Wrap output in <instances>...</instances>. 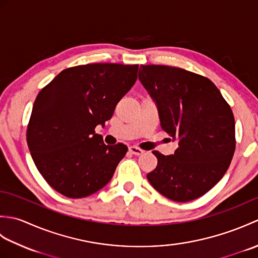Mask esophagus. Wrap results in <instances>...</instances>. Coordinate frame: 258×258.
<instances>
[{
    "label": "esophagus",
    "instance_id": "esophagus-1",
    "mask_svg": "<svg viewBox=\"0 0 258 258\" xmlns=\"http://www.w3.org/2000/svg\"><path fill=\"white\" fill-rule=\"evenodd\" d=\"M128 151L132 153L133 155H142L144 153V151L142 150V149H140V147H138V146H131L130 149H128Z\"/></svg>",
    "mask_w": 258,
    "mask_h": 258
}]
</instances>
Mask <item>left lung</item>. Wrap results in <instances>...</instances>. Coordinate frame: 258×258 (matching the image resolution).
Segmentation results:
<instances>
[{"mask_svg": "<svg viewBox=\"0 0 258 258\" xmlns=\"http://www.w3.org/2000/svg\"><path fill=\"white\" fill-rule=\"evenodd\" d=\"M139 79L154 100L161 126L178 141L173 155L153 151L147 179L175 202L199 199L224 176L235 152L231 106L205 76L167 65H141Z\"/></svg>", "mask_w": 258, "mask_h": 258, "instance_id": "8db88e82", "label": "left lung"}]
</instances>
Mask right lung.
I'll return each instance as SVG.
<instances>
[{
    "label": "right lung",
    "mask_w": 258,
    "mask_h": 258,
    "mask_svg": "<svg viewBox=\"0 0 258 258\" xmlns=\"http://www.w3.org/2000/svg\"><path fill=\"white\" fill-rule=\"evenodd\" d=\"M139 65L94 63L63 70L36 96L26 141L52 188L82 199L103 188L125 156L124 144L105 145L95 133L136 80Z\"/></svg>",
    "instance_id": "right-lung-1"
}]
</instances>
